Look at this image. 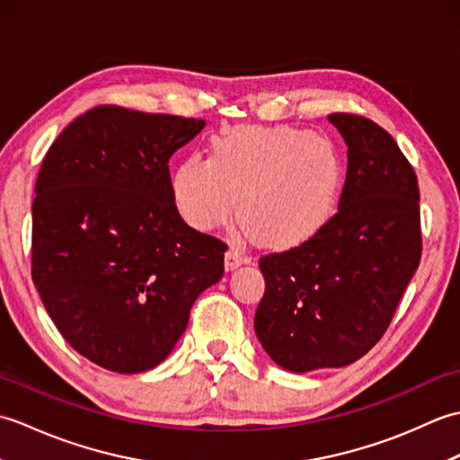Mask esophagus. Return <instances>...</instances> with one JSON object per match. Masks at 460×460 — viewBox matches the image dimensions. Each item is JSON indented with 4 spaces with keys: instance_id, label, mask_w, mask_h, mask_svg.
I'll return each mask as SVG.
<instances>
[{
    "instance_id": "34e87169",
    "label": "esophagus",
    "mask_w": 460,
    "mask_h": 460,
    "mask_svg": "<svg viewBox=\"0 0 460 460\" xmlns=\"http://www.w3.org/2000/svg\"><path fill=\"white\" fill-rule=\"evenodd\" d=\"M249 261H251L249 255H245V252H243L235 245H231L229 251L225 252V269H227V270L237 269L239 265H245V262H249Z\"/></svg>"
}]
</instances>
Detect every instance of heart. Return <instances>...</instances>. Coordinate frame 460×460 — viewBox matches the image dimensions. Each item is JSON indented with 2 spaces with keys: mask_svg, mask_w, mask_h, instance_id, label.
I'll list each match as a JSON object with an SVG mask.
<instances>
[{
  "mask_svg": "<svg viewBox=\"0 0 460 460\" xmlns=\"http://www.w3.org/2000/svg\"><path fill=\"white\" fill-rule=\"evenodd\" d=\"M209 150V160L190 155L172 178L175 208L191 227H219L239 198L249 233L265 245L292 247L334 215L344 170L334 146L320 136L245 126L215 136Z\"/></svg>",
  "mask_w": 460,
  "mask_h": 460,
  "instance_id": "1",
  "label": "heart"
}]
</instances>
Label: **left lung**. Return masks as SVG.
I'll return each instance as SVG.
<instances>
[{
    "instance_id": "obj_1",
    "label": "left lung",
    "mask_w": 460,
    "mask_h": 460,
    "mask_svg": "<svg viewBox=\"0 0 460 460\" xmlns=\"http://www.w3.org/2000/svg\"><path fill=\"white\" fill-rule=\"evenodd\" d=\"M328 120L348 144L338 213L298 247L259 261L257 338L296 374L366 356L392 324L423 251L417 175L392 134L358 114Z\"/></svg>"
}]
</instances>
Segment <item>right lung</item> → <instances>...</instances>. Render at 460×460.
I'll use <instances>...</instances> for the list:
<instances>
[{
  "label": "right lung",
  "mask_w": 460,
  "mask_h": 460,
  "mask_svg": "<svg viewBox=\"0 0 460 460\" xmlns=\"http://www.w3.org/2000/svg\"><path fill=\"white\" fill-rule=\"evenodd\" d=\"M205 122L94 106L58 134L35 183L31 277L57 330L116 374L168 358L227 245L191 229L170 158Z\"/></svg>",
  "instance_id": "add662e5"
}]
</instances>
